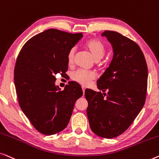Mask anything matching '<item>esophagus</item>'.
<instances>
[{"label":"esophagus","instance_id":"34e87169","mask_svg":"<svg viewBox=\"0 0 159 159\" xmlns=\"http://www.w3.org/2000/svg\"><path fill=\"white\" fill-rule=\"evenodd\" d=\"M85 87H84V86H82V90H83V93H84V94L85 93Z\"/></svg>","mask_w":159,"mask_h":159}]
</instances>
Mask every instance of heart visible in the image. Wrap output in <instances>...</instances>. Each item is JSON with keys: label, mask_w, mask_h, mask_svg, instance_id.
Returning a JSON list of instances; mask_svg holds the SVG:
<instances>
[{"label": "heart", "mask_w": 159, "mask_h": 159, "mask_svg": "<svg viewBox=\"0 0 159 159\" xmlns=\"http://www.w3.org/2000/svg\"><path fill=\"white\" fill-rule=\"evenodd\" d=\"M87 49L90 51L93 57L95 60H99L104 57L106 52V48L104 44L102 42L97 39H91L87 42L86 44ZM75 52H76V48H73L70 49L68 54V61L69 63H73L74 60ZM97 76L96 73L93 71L85 70L80 69L73 73L72 79L80 84L87 86L90 84L91 80H93Z\"/></svg>", "instance_id": "heart-1"}]
</instances>
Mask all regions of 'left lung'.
I'll list each match as a JSON object with an SVG mask.
<instances>
[{
  "mask_svg": "<svg viewBox=\"0 0 159 159\" xmlns=\"http://www.w3.org/2000/svg\"><path fill=\"white\" fill-rule=\"evenodd\" d=\"M102 36L111 44L113 56L97 80V88L108 92L85 91L89 104L86 112L96 135L112 138L128 128L144 106L148 68L143 53L135 42L113 31H105Z\"/></svg>",
  "mask_w": 159,
  "mask_h": 159,
  "instance_id": "1",
  "label": "left lung"
}]
</instances>
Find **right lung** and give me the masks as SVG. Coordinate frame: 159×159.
Instances as JSON below:
<instances>
[{"instance_id": "add662e5", "label": "right lung", "mask_w": 159, "mask_h": 159, "mask_svg": "<svg viewBox=\"0 0 159 159\" xmlns=\"http://www.w3.org/2000/svg\"><path fill=\"white\" fill-rule=\"evenodd\" d=\"M83 37L50 29L29 39L20 51L14 83L20 107L39 133L54 135L66 128L75 103L83 95L78 83L63 91L55 85L57 73L68 70V54Z\"/></svg>"}]
</instances>
